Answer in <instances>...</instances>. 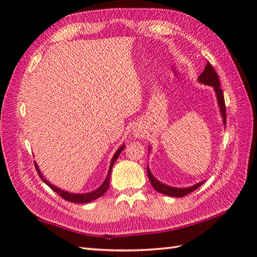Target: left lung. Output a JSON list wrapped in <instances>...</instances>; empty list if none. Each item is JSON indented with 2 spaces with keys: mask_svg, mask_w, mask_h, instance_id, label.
<instances>
[{
  "mask_svg": "<svg viewBox=\"0 0 257 257\" xmlns=\"http://www.w3.org/2000/svg\"><path fill=\"white\" fill-rule=\"evenodd\" d=\"M198 80L200 83L204 84V85H209L212 86L214 88L215 95H216V99H217V105H219L220 108V112L221 116L223 119V124H226V112H225V102H224V96H223V91L220 88V80H219V76H217L216 72L214 70V68L212 67V65L210 63L206 64V66L204 68L203 72L198 77ZM151 150V148L149 147V151ZM147 173H148V177L150 180V183L152 187L156 189V191L160 193H163L169 196H176V198H182V196L187 195L191 192H193L194 190L198 189L199 187H201L202 184L204 183V181H201L199 183H196L192 187H188V188H173L170 187V185H167L165 183H162L160 181L154 177V174L151 173L149 167L147 168Z\"/></svg>",
  "mask_w": 257,
  "mask_h": 257,
  "instance_id": "obj_1",
  "label": "left lung"
}]
</instances>
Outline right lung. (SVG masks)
<instances>
[{
    "label": "right lung",
    "instance_id": "right-lung-1",
    "mask_svg": "<svg viewBox=\"0 0 257 257\" xmlns=\"http://www.w3.org/2000/svg\"><path fill=\"white\" fill-rule=\"evenodd\" d=\"M123 148H124V145H122L116 152H114V155H113L112 159H111L110 167H109V171L107 173V177L105 179V181L102 182V184L100 185L99 188L96 189L95 191H91V192H88V193H70V192H67V191L59 189L58 187H56V185L52 184L51 182H48L46 179H44V177H43V174H42V172L40 170V168H38L37 165H36V162H35V168H36V170H37L38 176L41 177V179L43 180V181H44L53 191H55L57 194L61 195L64 200H66L68 202H73V203H88V202H91V201H94V200H96L98 198H100L101 195L105 194V192H107V190L109 188V182H110V174H111L112 166H113V163L116 162V160L118 159L119 155L121 154V151L123 150Z\"/></svg>",
    "mask_w": 257,
    "mask_h": 257
}]
</instances>
